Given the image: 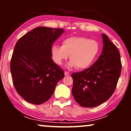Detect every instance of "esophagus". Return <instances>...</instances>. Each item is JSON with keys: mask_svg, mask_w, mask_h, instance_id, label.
<instances>
[{"mask_svg": "<svg viewBox=\"0 0 131 131\" xmlns=\"http://www.w3.org/2000/svg\"><path fill=\"white\" fill-rule=\"evenodd\" d=\"M70 73H69V72L64 71V75H65V76H68V75H70Z\"/></svg>", "mask_w": 131, "mask_h": 131, "instance_id": "obj_1", "label": "esophagus"}]
</instances>
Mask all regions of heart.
<instances>
[{"label":"heart","mask_w":131,"mask_h":131,"mask_svg":"<svg viewBox=\"0 0 131 131\" xmlns=\"http://www.w3.org/2000/svg\"><path fill=\"white\" fill-rule=\"evenodd\" d=\"M100 46L97 40L84 37H70L62 41V46L53 45L51 48L52 58L61 65L70 55L69 67L79 70L89 67L99 57Z\"/></svg>","instance_id":"b5f03b06"}]
</instances>
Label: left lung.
Here are the masks:
<instances>
[{
	"mask_svg": "<svg viewBox=\"0 0 131 131\" xmlns=\"http://www.w3.org/2000/svg\"><path fill=\"white\" fill-rule=\"evenodd\" d=\"M103 47L98 60L91 67L72 73V93L82 107L92 108L108 100L116 88L121 75V57L118 49L106 35L102 34Z\"/></svg>",
	"mask_w": 131,
	"mask_h": 131,
	"instance_id": "8db88e82",
	"label": "left lung"
}]
</instances>
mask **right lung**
Here are the masks:
<instances>
[{
	"mask_svg": "<svg viewBox=\"0 0 131 131\" xmlns=\"http://www.w3.org/2000/svg\"><path fill=\"white\" fill-rule=\"evenodd\" d=\"M64 30L37 27L23 36L15 46L10 62L13 83L26 101L40 105L49 100L64 71L53 62L51 48Z\"/></svg>",
	"mask_w": 131,
	"mask_h": 131,
	"instance_id": "right-lung-1",
	"label": "right lung"
}]
</instances>
